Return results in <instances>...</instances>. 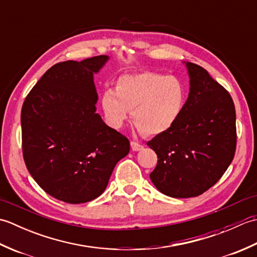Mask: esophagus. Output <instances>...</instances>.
Wrapping results in <instances>:
<instances>
[{
    "mask_svg": "<svg viewBox=\"0 0 257 257\" xmlns=\"http://www.w3.org/2000/svg\"><path fill=\"white\" fill-rule=\"evenodd\" d=\"M132 149H133V151H140V150H143L144 149V146L143 145H140L139 143H136V141H132Z\"/></svg>",
    "mask_w": 257,
    "mask_h": 257,
    "instance_id": "obj_1",
    "label": "esophagus"
}]
</instances>
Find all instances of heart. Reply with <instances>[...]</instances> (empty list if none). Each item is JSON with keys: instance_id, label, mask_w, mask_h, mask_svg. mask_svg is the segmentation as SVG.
<instances>
[{"instance_id": "b5f03b06", "label": "heart", "mask_w": 257, "mask_h": 257, "mask_svg": "<svg viewBox=\"0 0 257 257\" xmlns=\"http://www.w3.org/2000/svg\"><path fill=\"white\" fill-rule=\"evenodd\" d=\"M187 101L188 89L182 79L154 72L123 75L117 80L116 91L106 89L101 96L103 112L113 127H120L134 109L136 124L151 136L170 130Z\"/></svg>"}]
</instances>
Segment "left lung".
<instances>
[{
    "label": "left lung",
    "mask_w": 257,
    "mask_h": 257,
    "mask_svg": "<svg viewBox=\"0 0 257 257\" xmlns=\"http://www.w3.org/2000/svg\"><path fill=\"white\" fill-rule=\"evenodd\" d=\"M190 78L187 106L173 127L148 141L158 163L150 179L171 198L198 196L224 174L236 148L235 107L204 68L184 63Z\"/></svg>",
    "instance_id": "left-lung-1"
}]
</instances>
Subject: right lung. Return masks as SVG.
<instances>
[{
    "instance_id": "right-lung-1",
    "label": "right lung",
    "mask_w": 257,
    "mask_h": 257,
    "mask_svg": "<svg viewBox=\"0 0 257 257\" xmlns=\"http://www.w3.org/2000/svg\"><path fill=\"white\" fill-rule=\"evenodd\" d=\"M109 56L54 65L22 107V146L27 170L46 193L66 203L98 198L129 140L96 112L94 75Z\"/></svg>"
}]
</instances>
